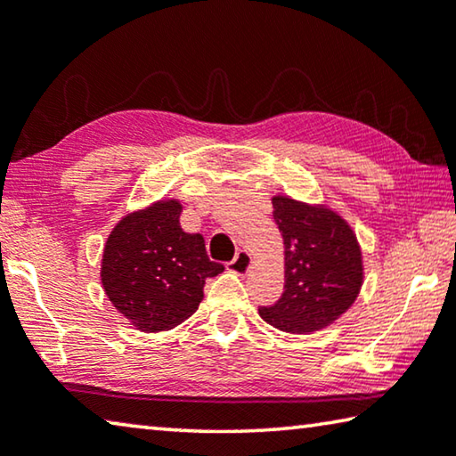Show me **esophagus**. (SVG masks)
<instances>
[{"label": "esophagus", "mask_w": 456, "mask_h": 456, "mask_svg": "<svg viewBox=\"0 0 456 456\" xmlns=\"http://www.w3.org/2000/svg\"><path fill=\"white\" fill-rule=\"evenodd\" d=\"M229 270L233 273H240V276H245L251 270V256L248 251H237L235 259L229 264Z\"/></svg>", "instance_id": "34e87169"}]
</instances>
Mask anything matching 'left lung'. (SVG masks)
Returning <instances> with one entry per match:
<instances>
[{"mask_svg":"<svg viewBox=\"0 0 456 456\" xmlns=\"http://www.w3.org/2000/svg\"><path fill=\"white\" fill-rule=\"evenodd\" d=\"M284 240V294L259 316L292 335L329 327L351 308L363 284L357 237L341 215L290 197L272 199Z\"/></svg>","mask_w":456,"mask_h":456,"instance_id":"left-lung-1","label":"left lung"}]
</instances>
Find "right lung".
<instances>
[{
  "label": "right lung",
  "mask_w": 456,
  "mask_h": 456,
  "mask_svg": "<svg viewBox=\"0 0 456 456\" xmlns=\"http://www.w3.org/2000/svg\"><path fill=\"white\" fill-rule=\"evenodd\" d=\"M183 205L158 200L129 213L107 237L101 284L111 305L143 332L170 330L197 313L211 262L200 233L180 227Z\"/></svg>",
  "instance_id": "1"
}]
</instances>
